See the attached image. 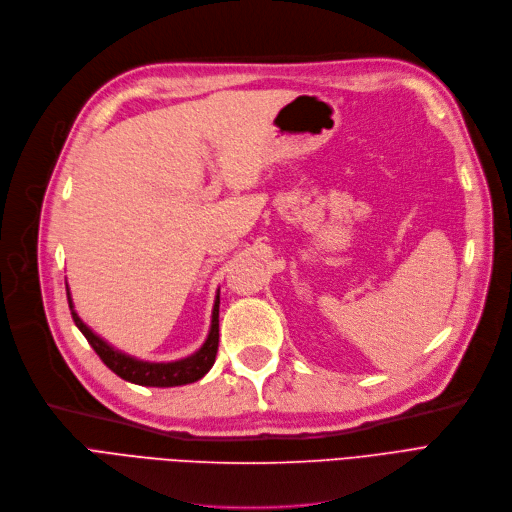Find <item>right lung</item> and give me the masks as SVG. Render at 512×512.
Returning <instances> with one entry per match:
<instances>
[{"instance_id": "obj_1", "label": "right lung", "mask_w": 512, "mask_h": 512, "mask_svg": "<svg viewBox=\"0 0 512 512\" xmlns=\"http://www.w3.org/2000/svg\"><path fill=\"white\" fill-rule=\"evenodd\" d=\"M69 297V307L73 320L77 324V328L83 332V337L87 339L94 347V351L100 355V360L113 370L121 379L136 383V385H144V387H177V385H188L194 383L198 379L211 370V366L215 364V355H217V345H219V297L215 301L213 307V320H211V332L205 341V345L198 349L194 355L180 362H169V364H150V362H140L133 360L125 353L115 351L110 345H106L100 337H96L94 332L87 328L81 318L75 314L73 303H71V295Z\"/></svg>"}]
</instances>
